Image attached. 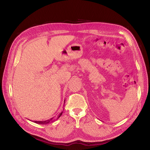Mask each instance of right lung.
<instances>
[{
    "label": "right lung",
    "instance_id": "right-lung-1",
    "mask_svg": "<svg viewBox=\"0 0 150 150\" xmlns=\"http://www.w3.org/2000/svg\"><path fill=\"white\" fill-rule=\"evenodd\" d=\"M64 103H65V100H64ZM62 113H63V112H62L60 114H59V115L58 116V117H57V118H55V119H54V117H52V118L50 119H48V120H46V121H34V122L35 123L39 124L46 125V124H50V123H51V122H54V121L56 120V119H58L59 117H60V116H62Z\"/></svg>",
    "mask_w": 150,
    "mask_h": 150
}]
</instances>
